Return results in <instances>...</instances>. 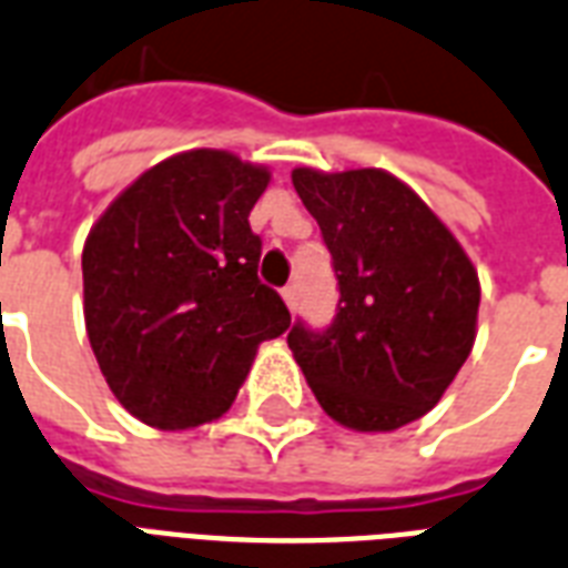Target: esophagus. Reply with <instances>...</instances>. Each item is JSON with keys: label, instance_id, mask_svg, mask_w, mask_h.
Returning <instances> with one entry per match:
<instances>
[{"label": "esophagus", "instance_id": "34e87169", "mask_svg": "<svg viewBox=\"0 0 568 568\" xmlns=\"http://www.w3.org/2000/svg\"><path fill=\"white\" fill-rule=\"evenodd\" d=\"M283 301H285V306H288V310H294V303H297V297H294V285H285Z\"/></svg>", "mask_w": 568, "mask_h": 568}]
</instances>
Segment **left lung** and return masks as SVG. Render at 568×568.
I'll return each instance as SVG.
<instances>
[{"instance_id":"8db88e82","label":"left lung","mask_w":568,"mask_h":568,"mask_svg":"<svg viewBox=\"0 0 568 568\" xmlns=\"http://www.w3.org/2000/svg\"><path fill=\"white\" fill-rule=\"evenodd\" d=\"M292 184L318 220L339 280L331 327L294 324L288 333L294 361L339 426H408L438 405L474 348V262L438 214L384 169L301 166Z\"/></svg>"}]
</instances>
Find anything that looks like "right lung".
I'll list each match as a JSON object with an SVG mask.
<instances>
[{"instance_id": "right-lung-1", "label": "right lung", "mask_w": 568, "mask_h": 568, "mask_svg": "<svg viewBox=\"0 0 568 568\" xmlns=\"http://www.w3.org/2000/svg\"><path fill=\"white\" fill-rule=\"evenodd\" d=\"M271 172L216 149L142 172L82 246V313L112 396L154 428L223 417L255 352L288 331L258 280L250 211Z\"/></svg>"}]
</instances>
